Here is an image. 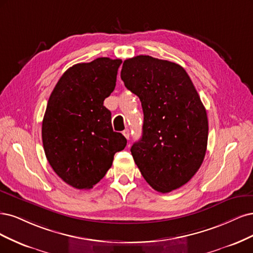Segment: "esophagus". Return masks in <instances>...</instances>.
Segmentation results:
<instances>
[{
    "instance_id": "obj_1",
    "label": "esophagus",
    "mask_w": 253,
    "mask_h": 253,
    "mask_svg": "<svg viewBox=\"0 0 253 253\" xmlns=\"http://www.w3.org/2000/svg\"><path fill=\"white\" fill-rule=\"evenodd\" d=\"M123 134L127 138V140H129V138H130V130L129 129H125L124 131H123Z\"/></svg>"
}]
</instances>
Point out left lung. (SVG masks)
I'll list each match as a JSON object with an SVG mask.
<instances>
[{
    "label": "left lung",
    "mask_w": 253,
    "mask_h": 253,
    "mask_svg": "<svg viewBox=\"0 0 253 253\" xmlns=\"http://www.w3.org/2000/svg\"><path fill=\"white\" fill-rule=\"evenodd\" d=\"M121 79L140 97L143 134L131 154L154 190L180 188L197 173L205 158L208 119L188 73L178 64L136 55L125 60Z\"/></svg>",
    "instance_id": "1"
}]
</instances>
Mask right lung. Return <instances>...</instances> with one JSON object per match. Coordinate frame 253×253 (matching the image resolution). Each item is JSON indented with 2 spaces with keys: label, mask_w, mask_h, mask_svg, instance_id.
Wrapping results in <instances>:
<instances>
[{
  "label": "right lung",
  "mask_w": 253,
  "mask_h": 253,
  "mask_svg": "<svg viewBox=\"0 0 253 253\" xmlns=\"http://www.w3.org/2000/svg\"><path fill=\"white\" fill-rule=\"evenodd\" d=\"M122 60L97 58L73 65L49 96L42 123L44 151L54 172L77 189H90L105 176L127 144L113 131L103 105L115 90Z\"/></svg>",
  "instance_id": "right-lung-1"
}]
</instances>
